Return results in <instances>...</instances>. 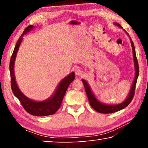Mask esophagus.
<instances>
[{"instance_id":"obj_1","label":"esophagus","mask_w":148,"mask_h":148,"mask_svg":"<svg viewBox=\"0 0 148 148\" xmlns=\"http://www.w3.org/2000/svg\"><path fill=\"white\" fill-rule=\"evenodd\" d=\"M83 72H84L83 71H82V69H80L79 68H76L75 69V74H76V75H77V76H80V75L83 74Z\"/></svg>"}]
</instances>
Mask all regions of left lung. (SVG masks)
Segmentation results:
<instances>
[{"mask_svg":"<svg viewBox=\"0 0 148 148\" xmlns=\"http://www.w3.org/2000/svg\"><path fill=\"white\" fill-rule=\"evenodd\" d=\"M115 25H116L122 28V27L120 25L119 23H116ZM131 45L132 47V53H133L134 66H135L136 73H135V77H134L133 84L132 85V87H131V91H130V93L128 97H127V99L125 100L123 103L117 104V105H106V104L101 103V102H99L95 97L94 95L92 94V92H91V90L90 89L89 85L87 84V82L86 80L82 79V82H83L84 83L85 90H86L87 98L89 99L90 105H91L92 108H93L95 110H96L97 112H99V113H102V114H111V113H114V112L119 111V110L123 109L125 107L128 106V105L131 103L132 99H133V97L134 96L135 88H136V86L137 79L139 75V66H138V60L136 58L134 45L131 39Z\"/></svg>","mask_w":148,"mask_h":148,"instance_id":"1","label":"left lung"}]
</instances>
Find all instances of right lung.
<instances>
[{
  "label": "right lung",
  "mask_w": 148,
  "mask_h": 148,
  "mask_svg": "<svg viewBox=\"0 0 148 148\" xmlns=\"http://www.w3.org/2000/svg\"><path fill=\"white\" fill-rule=\"evenodd\" d=\"M33 28L32 25H29L24 30L23 34L19 37L17 40L16 46L14 47L13 53L12 55L10 62V72L11 77V88L12 92L17 99H19V102H21L22 106L25 110V111L32 116H46L49 115L54 114L59 110L61 106L62 99L64 98L67 89L71 82L75 79L74 72H72L68 76L65 77L61 81V83L57 87L56 92L51 98L42 102H35L32 101L26 97L25 95L20 91L19 89L17 86L16 79L14 77V65L16 59V54L18 50L19 47L21 44V42L23 39V36L27 32L31 31Z\"/></svg>",
  "instance_id": "right-lung-1"
}]
</instances>
